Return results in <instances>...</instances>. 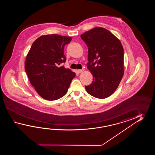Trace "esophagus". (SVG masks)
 Instances as JSON below:
<instances>
[{
  "instance_id": "esophagus-1",
  "label": "esophagus",
  "mask_w": 155,
  "mask_h": 155,
  "mask_svg": "<svg viewBox=\"0 0 155 155\" xmlns=\"http://www.w3.org/2000/svg\"><path fill=\"white\" fill-rule=\"evenodd\" d=\"M84 70L81 69V70H78V73H82V71H84Z\"/></svg>"
}]
</instances>
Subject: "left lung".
Listing matches in <instances>:
<instances>
[{"label": "left lung", "mask_w": 155, "mask_h": 155, "mask_svg": "<svg viewBox=\"0 0 155 155\" xmlns=\"http://www.w3.org/2000/svg\"><path fill=\"white\" fill-rule=\"evenodd\" d=\"M81 38L88 47L87 68L93 76L86 90L95 97L105 99L115 92L124 75L122 44L113 34L100 27L82 34Z\"/></svg>", "instance_id": "obj_1"}]
</instances>
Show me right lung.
I'll use <instances>...</instances> for the list:
<instances>
[{
  "mask_svg": "<svg viewBox=\"0 0 155 155\" xmlns=\"http://www.w3.org/2000/svg\"><path fill=\"white\" fill-rule=\"evenodd\" d=\"M70 36L58 34L40 36L33 43L26 56L25 70L30 82L43 99L56 100L66 94L75 73L64 66V46Z\"/></svg>",
  "mask_w": 155,
  "mask_h": 155,
  "instance_id": "1",
  "label": "right lung"
}]
</instances>
